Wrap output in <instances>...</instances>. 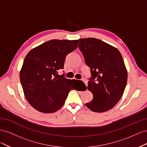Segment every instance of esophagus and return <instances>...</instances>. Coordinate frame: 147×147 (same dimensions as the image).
<instances>
[{"instance_id":"34e87169","label":"esophagus","mask_w":147,"mask_h":147,"mask_svg":"<svg viewBox=\"0 0 147 147\" xmlns=\"http://www.w3.org/2000/svg\"><path fill=\"white\" fill-rule=\"evenodd\" d=\"M82 80H83V82L84 83H85L86 85L87 86V85H88V81L86 80H85V79H83Z\"/></svg>"}]
</instances>
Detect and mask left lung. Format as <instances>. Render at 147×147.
<instances>
[{"label": "left lung", "mask_w": 147, "mask_h": 147, "mask_svg": "<svg viewBox=\"0 0 147 147\" xmlns=\"http://www.w3.org/2000/svg\"><path fill=\"white\" fill-rule=\"evenodd\" d=\"M79 48L92 75L88 89L93 99L86 106L94 112H107L118 103L126 86L127 72L122 56L117 48L95 38L79 39Z\"/></svg>", "instance_id": "obj_1"}]
</instances>
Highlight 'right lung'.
<instances>
[{
    "instance_id": "right-lung-1",
    "label": "right lung",
    "mask_w": 147,
    "mask_h": 147,
    "mask_svg": "<svg viewBox=\"0 0 147 147\" xmlns=\"http://www.w3.org/2000/svg\"><path fill=\"white\" fill-rule=\"evenodd\" d=\"M78 45V40L54 39L32 49L26 55L20 82L26 99L38 112H56L64 104L69 91L76 90L74 84L77 80L59 76L57 71L64 69L66 56Z\"/></svg>"
}]
</instances>
